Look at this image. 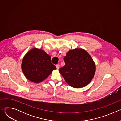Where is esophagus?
Wrapping results in <instances>:
<instances>
[{"mask_svg":"<svg viewBox=\"0 0 121 121\" xmlns=\"http://www.w3.org/2000/svg\"><path fill=\"white\" fill-rule=\"evenodd\" d=\"M56 68H57V69H58L59 68V67H60V65H59V64H57V65H56Z\"/></svg>","mask_w":121,"mask_h":121,"instance_id":"1","label":"esophagus"}]
</instances>
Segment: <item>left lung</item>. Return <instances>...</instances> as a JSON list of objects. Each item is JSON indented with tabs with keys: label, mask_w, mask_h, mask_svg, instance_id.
<instances>
[{
	"label": "left lung",
	"mask_w": 121,
	"mask_h": 121,
	"mask_svg": "<svg viewBox=\"0 0 121 121\" xmlns=\"http://www.w3.org/2000/svg\"><path fill=\"white\" fill-rule=\"evenodd\" d=\"M64 61L65 65L59 68V72L70 86L80 88L91 82L96 66L87 51L78 48L69 50L64 57Z\"/></svg>",
	"instance_id": "8db88e82"
}]
</instances>
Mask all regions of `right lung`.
<instances>
[{
	"mask_svg": "<svg viewBox=\"0 0 121 121\" xmlns=\"http://www.w3.org/2000/svg\"><path fill=\"white\" fill-rule=\"evenodd\" d=\"M22 68L28 80L37 83L45 79L56 67L51 63V56L44 51L34 48L24 56Z\"/></svg>",
	"mask_w": 121,
	"mask_h": 121,
	"instance_id": "right-lung-1",
	"label": "right lung"
}]
</instances>
